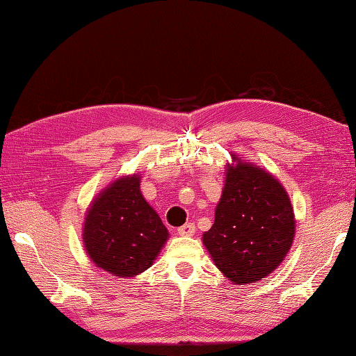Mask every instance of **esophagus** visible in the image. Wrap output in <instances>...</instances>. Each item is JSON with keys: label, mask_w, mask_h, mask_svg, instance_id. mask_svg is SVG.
I'll use <instances>...</instances> for the list:
<instances>
[{"label": "esophagus", "mask_w": 356, "mask_h": 356, "mask_svg": "<svg viewBox=\"0 0 356 356\" xmlns=\"http://www.w3.org/2000/svg\"><path fill=\"white\" fill-rule=\"evenodd\" d=\"M177 231H178L179 236H193V232H195V225H193V223H186L183 226H179Z\"/></svg>", "instance_id": "34e87169"}]
</instances>
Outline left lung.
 I'll use <instances>...</instances> for the list:
<instances>
[{
  "instance_id": "left-lung-1",
  "label": "left lung",
  "mask_w": 356,
  "mask_h": 356,
  "mask_svg": "<svg viewBox=\"0 0 356 356\" xmlns=\"http://www.w3.org/2000/svg\"><path fill=\"white\" fill-rule=\"evenodd\" d=\"M294 227L291 203L282 184L257 165L238 161L236 167L227 165L216 221L203 241L227 279L254 284L284 260Z\"/></svg>"
}]
</instances>
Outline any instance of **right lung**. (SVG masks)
Returning <instances> with one entry per match:
<instances>
[{
	"mask_svg": "<svg viewBox=\"0 0 356 356\" xmlns=\"http://www.w3.org/2000/svg\"><path fill=\"white\" fill-rule=\"evenodd\" d=\"M169 232L139 191V177L115 181L100 193L85 218L88 256L102 270L120 277L145 271Z\"/></svg>",
	"mask_w": 356,
	"mask_h": 356,
	"instance_id": "1",
	"label": "right lung"
}]
</instances>
